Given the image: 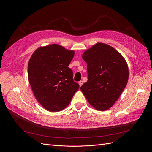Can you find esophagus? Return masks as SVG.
<instances>
[{
    "label": "esophagus",
    "instance_id": "34e87169",
    "mask_svg": "<svg viewBox=\"0 0 152 152\" xmlns=\"http://www.w3.org/2000/svg\"><path fill=\"white\" fill-rule=\"evenodd\" d=\"M79 86H81L82 85V84H83V82H82V80L79 81Z\"/></svg>",
    "mask_w": 152,
    "mask_h": 152
}]
</instances>
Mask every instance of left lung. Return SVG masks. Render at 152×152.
I'll list each match as a JSON object with an SVG mask.
<instances>
[{"mask_svg":"<svg viewBox=\"0 0 152 152\" xmlns=\"http://www.w3.org/2000/svg\"><path fill=\"white\" fill-rule=\"evenodd\" d=\"M82 59L87 64L88 80L80 89L96 110H107L118 99L127 85V62L117 50L102 42L85 50Z\"/></svg>","mask_w":152,"mask_h":152,"instance_id":"obj_1","label":"left lung"}]
</instances>
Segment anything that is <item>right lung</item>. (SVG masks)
I'll return each instance as SVG.
<instances>
[{
    "mask_svg": "<svg viewBox=\"0 0 152 152\" xmlns=\"http://www.w3.org/2000/svg\"><path fill=\"white\" fill-rule=\"evenodd\" d=\"M75 51L56 44L40 47L28 63V79L33 93L42 106L50 112L65 109L79 85L69 67Z\"/></svg>",
    "mask_w": 152,
    "mask_h": 152,
    "instance_id": "right-lung-1",
    "label": "right lung"
}]
</instances>
